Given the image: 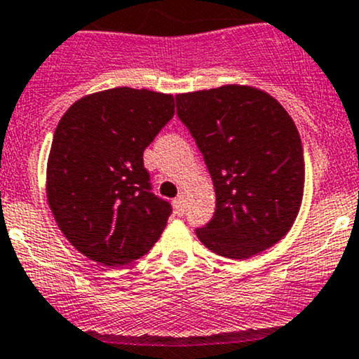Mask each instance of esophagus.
Here are the masks:
<instances>
[{
	"label": "esophagus",
	"instance_id": "obj_1",
	"mask_svg": "<svg viewBox=\"0 0 359 359\" xmlns=\"http://www.w3.org/2000/svg\"><path fill=\"white\" fill-rule=\"evenodd\" d=\"M172 204H174V210H176V213L182 217V215L185 213V197L183 196L176 197V199L172 201Z\"/></svg>",
	"mask_w": 359,
	"mask_h": 359
}]
</instances>
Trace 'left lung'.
Returning a JSON list of instances; mask_svg holds the SVG:
<instances>
[{
    "instance_id": "obj_1",
    "label": "left lung",
    "mask_w": 359,
    "mask_h": 359,
    "mask_svg": "<svg viewBox=\"0 0 359 359\" xmlns=\"http://www.w3.org/2000/svg\"><path fill=\"white\" fill-rule=\"evenodd\" d=\"M176 104L217 196L213 218L196 231L201 243L236 261L278 243L298 217L305 187L302 139L287 111L241 84L180 93Z\"/></svg>"
}]
</instances>
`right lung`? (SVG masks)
Listing matches in <instances>:
<instances>
[{
    "label": "right lung",
    "instance_id": "1",
    "mask_svg": "<svg viewBox=\"0 0 359 359\" xmlns=\"http://www.w3.org/2000/svg\"><path fill=\"white\" fill-rule=\"evenodd\" d=\"M172 116V95L123 86L86 95L57 123L47 203L65 238L91 261L134 262L163 233L170 204L149 192L142 153Z\"/></svg>",
    "mask_w": 359,
    "mask_h": 359
}]
</instances>
